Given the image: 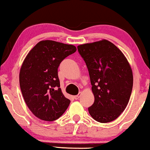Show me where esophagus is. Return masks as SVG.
I'll list each match as a JSON object with an SVG mask.
<instances>
[{
    "mask_svg": "<svg viewBox=\"0 0 150 150\" xmlns=\"http://www.w3.org/2000/svg\"><path fill=\"white\" fill-rule=\"evenodd\" d=\"M81 94H82V93L80 92V93H79L78 94H77V95H75V96H74V98H75V99H78L80 97Z\"/></svg>",
    "mask_w": 150,
    "mask_h": 150,
    "instance_id": "34e87169",
    "label": "esophagus"
}]
</instances>
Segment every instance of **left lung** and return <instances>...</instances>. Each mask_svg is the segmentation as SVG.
<instances>
[{
  "mask_svg": "<svg viewBox=\"0 0 150 150\" xmlns=\"http://www.w3.org/2000/svg\"><path fill=\"white\" fill-rule=\"evenodd\" d=\"M77 50L87 65L94 96L89 114L100 123L113 121L124 111L131 95V67L121 51L106 39L81 44Z\"/></svg>",
  "mask_w": 150,
  "mask_h": 150,
  "instance_id": "obj_1",
  "label": "left lung"
}]
</instances>
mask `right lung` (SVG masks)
Listing matches in <instances>:
<instances>
[{
  "label": "right lung",
  "mask_w": 150,
  "mask_h": 150,
  "mask_svg": "<svg viewBox=\"0 0 150 150\" xmlns=\"http://www.w3.org/2000/svg\"><path fill=\"white\" fill-rule=\"evenodd\" d=\"M76 51L71 44L43 40L24 60L20 71V89L27 106L39 119H58L69 106L70 101L60 88L58 68L63 59Z\"/></svg>",
  "instance_id": "1"
}]
</instances>
